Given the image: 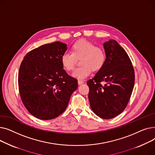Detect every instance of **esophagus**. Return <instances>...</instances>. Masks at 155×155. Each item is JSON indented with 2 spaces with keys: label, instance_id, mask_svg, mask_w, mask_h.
Listing matches in <instances>:
<instances>
[{
  "label": "esophagus",
  "instance_id": "34e87169",
  "mask_svg": "<svg viewBox=\"0 0 155 155\" xmlns=\"http://www.w3.org/2000/svg\"><path fill=\"white\" fill-rule=\"evenodd\" d=\"M84 81H83V80H78V84H79V85H81V84H84Z\"/></svg>",
  "mask_w": 155,
  "mask_h": 155
}]
</instances>
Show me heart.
<instances>
[{"instance_id": "heart-1", "label": "heart", "mask_w": 155, "mask_h": 155, "mask_svg": "<svg viewBox=\"0 0 155 155\" xmlns=\"http://www.w3.org/2000/svg\"><path fill=\"white\" fill-rule=\"evenodd\" d=\"M81 66L77 68L72 75L79 79L88 77L92 71H98L104 67L106 54L104 49L97 46L94 43L86 39H80L71 46V53L65 52L61 57L63 68L71 71L75 67L76 60L80 58Z\"/></svg>"}]
</instances>
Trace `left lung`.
Masks as SVG:
<instances>
[{"mask_svg": "<svg viewBox=\"0 0 155 155\" xmlns=\"http://www.w3.org/2000/svg\"><path fill=\"white\" fill-rule=\"evenodd\" d=\"M104 48V67L87 84L92 110L99 117L110 119L126 107L134 85V71L127 53L116 41L109 40Z\"/></svg>", "mask_w": 155, "mask_h": 155, "instance_id": "obj_1", "label": "left lung"}]
</instances>
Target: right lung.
Instances as JSON below:
<instances>
[{
    "mask_svg": "<svg viewBox=\"0 0 155 155\" xmlns=\"http://www.w3.org/2000/svg\"><path fill=\"white\" fill-rule=\"evenodd\" d=\"M67 45L56 41L31 50L24 56L19 70L21 98L29 112L36 118L50 120L67 109L77 79L63 68L61 57Z\"/></svg>",
    "mask_w": 155,
    "mask_h": 155,
    "instance_id": "right-lung-1",
    "label": "right lung"
}]
</instances>
